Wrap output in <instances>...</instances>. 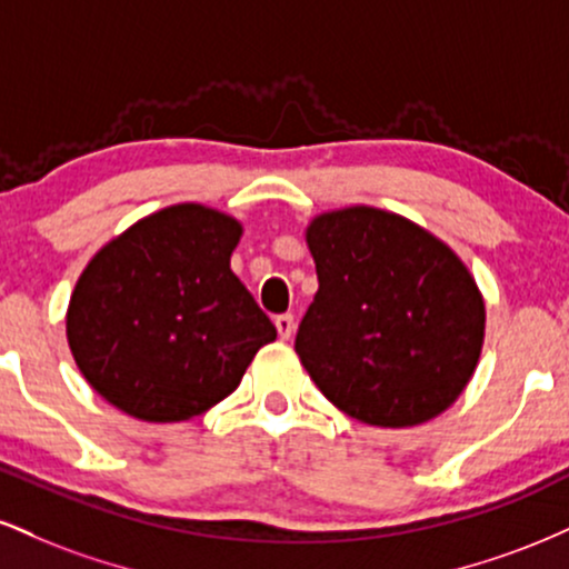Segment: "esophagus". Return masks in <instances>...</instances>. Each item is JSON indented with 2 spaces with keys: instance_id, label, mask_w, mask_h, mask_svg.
Segmentation results:
<instances>
[{
  "instance_id": "34e87169",
  "label": "esophagus",
  "mask_w": 569,
  "mask_h": 569,
  "mask_svg": "<svg viewBox=\"0 0 569 569\" xmlns=\"http://www.w3.org/2000/svg\"><path fill=\"white\" fill-rule=\"evenodd\" d=\"M276 328H278V337L280 339H289L293 333V315L291 312H283L276 318Z\"/></svg>"
}]
</instances>
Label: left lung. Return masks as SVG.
Wrapping results in <instances>:
<instances>
[{
  "label": "left lung",
  "mask_w": 569,
  "mask_h": 569,
  "mask_svg": "<svg viewBox=\"0 0 569 569\" xmlns=\"http://www.w3.org/2000/svg\"><path fill=\"white\" fill-rule=\"evenodd\" d=\"M318 293L299 360L328 400L371 427H416L456 402L485 339L467 264L432 232L373 207L326 211L307 228Z\"/></svg>",
  "instance_id": "obj_1"
}]
</instances>
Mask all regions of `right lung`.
I'll return each mask as SVG.
<instances>
[{"label":"right lung","mask_w":569,"mask_h":569,"mask_svg":"<svg viewBox=\"0 0 569 569\" xmlns=\"http://www.w3.org/2000/svg\"><path fill=\"white\" fill-rule=\"evenodd\" d=\"M241 222L201 203L150 214L89 259L66 315L89 387L134 419L201 416L278 331L230 270Z\"/></svg>","instance_id":"1"}]
</instances>
